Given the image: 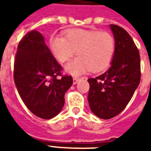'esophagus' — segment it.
I'll use <instances>...</instances> for the list:
<instances>
[{"instance_id": "esophagus-1", "label": "esophagus", "mask_w": 151, "mask_h": 151, "mask_svg": "<svg viewBox=\"0 0 151 151\" xmlns=\"http://www.w3.org/2000/svg\"><path fill=\"white\" fill-rule=\"evenodd\" d=\"M79 80H80V78H73V83L75 85V84H77Z\"/></svg>"}]
</instances>
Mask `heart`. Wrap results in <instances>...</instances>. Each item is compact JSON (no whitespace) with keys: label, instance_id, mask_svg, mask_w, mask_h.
Returning a JSON list of instances; mask_svg holds the SVG:
<instances>
[{"label":"heart","instance_id":"heart-1","mask_svg":"<svg viewBox=\"0 0 151 151\" xmlns=\"http://www.w3.org/2000/svg\"><path fill=\"white\" fill-rule=\"evenodd\" d=\"M54 56L65 62L77 51L78 57L65 65L66 71L79 75L88 70L101 72L110 65L115 52V40L109 32L95 30H70L65 37L54 35L51 38Z\"/></svg>","mask_w":151,"mask_h":151}]
</instances>
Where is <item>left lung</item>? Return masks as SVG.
Listing matches in <instances>:
<instances>
[{
  "mask_svg": "<svg viewBox=\"0 0 151 151\" xmlns=\"http://www.w3.org/2000/svg\"><path fill=\"white\" fill-rule=\"evenodd\" d=\"M115 39L111 67L101 75L88 78V102L96 116L108 120L120 114L133 97L141 80L139 51L129 33L110 25Z\"/></svg>",
  "mask_w": 151,
  "mask_h": 151,
  "instance_id": "8db88e82",
  "label": "left lung"
}]
</instances>
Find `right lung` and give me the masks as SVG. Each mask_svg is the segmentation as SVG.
Listing matches in <instances>:
<instances>
[{
    "mask_svg": "<svg viewBox=\"0 0 151 151\" xmlns=\"http://www.w3.org/2000/svg\"><path fill=\"white\" fill-rule=\"evenodd\" d=\"M57 62L37 31H31L19 42L14 65V79L25 105L36 116L48 120L65 104V94L72 76L63 75Z\"/></svg>",
    "mask_w": 151,
    "mask_h": 151,
    "instance_id": "add662e5",
    "label": "right lung"
}]
</instances>
